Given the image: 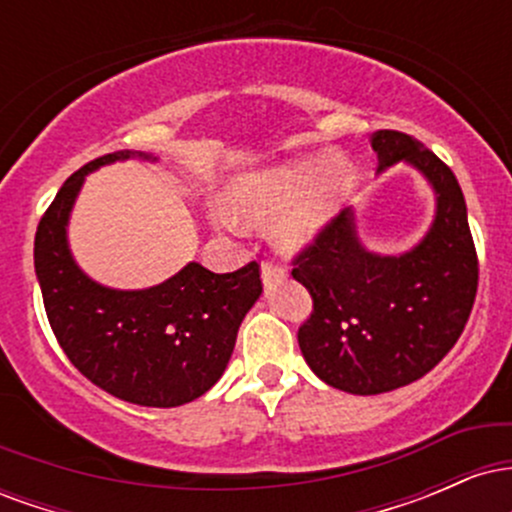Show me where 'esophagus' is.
Returning <instances> with one entry per match:
<instances>
[{
	"mask_svg": "<svg viewBox=\"0 0 512 512\" xmlns=\"http://www.w3.org/2000/svg\"><path fill=\"white\" fill-rule=\"evenodd\" d=\"M284 276H286V269L281 267V264L269 262V260L262 262V279H264V284H274V281L284 279Z\"/></svg>",
	"mask_w": 512,
	"mask_h": 512,
	"instance_id": "obj_1",
	"label": "esophagus"
}]
</instances>
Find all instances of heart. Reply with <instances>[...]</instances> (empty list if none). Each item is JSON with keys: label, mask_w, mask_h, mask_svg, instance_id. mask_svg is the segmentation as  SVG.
Returning <instances> with one entry per match:
<instances>
[{"label": "heart", "mask_w": 512, "mask_h": 512, "mask_svg": "<svg viewBox=\"0 0 512 512\" xmlns=\"http://www.w3.org/2000/svg\"><path fill=\"white\" fill-rule=\"evenodd\" d=\"M354 187V168L342 156H303L267 170L238 178L231 187L233 214L245 223H272L274 240L284 248H301L330 223ZM221 226L236 219L226 209L216 211Z\"/></svg>", "instance_id": "obj_1"}]
</instances>
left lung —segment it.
Wrapping results in <instances>:
<instances>
[{
	"instance_id": "8db88e82",
	"label": "left lung",
	"mask_w": 512,
	"mask_h": 512,
	"mask_svg": "<svg viewBox=\"0 0 512 512\" xmlns=\"http://www.w3.org/2000/svg\"><path fill=\"white\" fill-rule=\"evenodd\" d=\"M378 173L404 161L436 190L431 231L404 255L358 243L354 211H339L293 257V279L313 296L298 344L313 373L351 395H380L424 378L455 346L472 313L479 260L462 187L440 158L397 129L370 139Z\"/></svg>"
}]
</instances>
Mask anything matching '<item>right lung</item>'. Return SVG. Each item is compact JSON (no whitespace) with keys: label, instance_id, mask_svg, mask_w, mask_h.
I'll list each match as a JSON object with an SVG mask.
<instances>
[{"label":"right lung","instance_id":"obj_1","mask_svg":"<svg viewBox=\"0 0 512 512\" xmlns=\"http://www.w3.org/2000/svg\"><path fill=\"white\" fill-rule=\"evenodd\" d=\"M129 156H101L64 180L35 231V274L52 332L81 375L125 402L180 407L226 370L240 322L262 293L260 264L214 274L190 262L144 291L88 279L67 245L69 211L91 170Z\"/></svg>","mask_w":512,"mask_h":512}]
</instances>
